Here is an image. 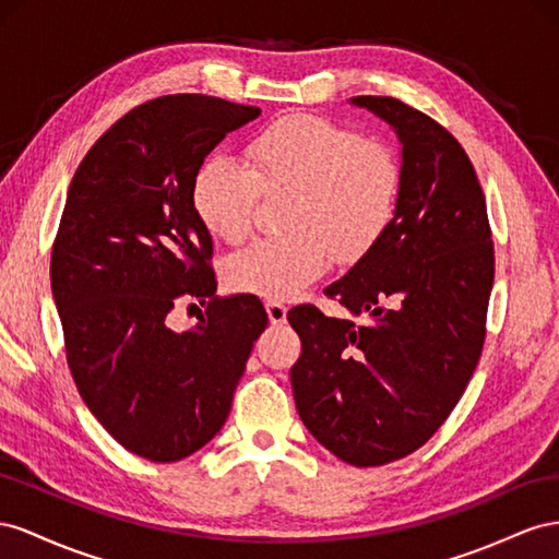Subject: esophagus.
<instances>
[{"label":"esophagus","mask_w":559,"mask_h":559,"mask_svg":"<svg viewBox=\"0 0 559 559\" xmlns=\"http://www.w3.org/2000/svg\"><path fill=\"white\" fill-rule=\"evenodd\" d=\"M266 313L271 323L283 325L285 318H288V307L281 305V301H266Z\"/></svg>","instance_id":"esophagus-1"}]
</instances>
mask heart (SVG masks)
I'll return each instance as SVG.
<instances>
[{
	"label": "heart",
	"instance_id": "heart-1",
	"mask_svg": "<svg viewBox=\"0 0 559 559\" xmlns=\"http://www.w3.org/2000/svg\"><path fill=\"white\" fill-rule=\"evenodd\" d=\"M403 168L379 140L316 115L269 123L246 147V164L211 156L191 180V203L203 227L225 243L252 234L262 194L283 205V236L260 238L225 266L238 293L295 297L321 278L332 258H365L391 229L401 203Z\"/></svg>",
	"mask_w": 559,
	"mask_h": 559
}]
</instances>
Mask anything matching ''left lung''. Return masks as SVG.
Masks as SVG:
<instances>
[{"label": "left lung", "mask_w": 559, "mask_h": 559, "mask_svg": "<svg viewBox=\"0 0 559 559\" xmlns=\"http://www.w3.org/2000/svg\"><path fill=\"white\" fill-rule=\"evenodd\" d=\"M403 142L386 236L325 288L360 323L288 311L301 340L293 393L311 436L350 466L417 452L464 395L487 337L493 241L483 187L459 140L389 95H356Z\"/></svg>", "instance_id": "left-lung-1"}]
</instances>
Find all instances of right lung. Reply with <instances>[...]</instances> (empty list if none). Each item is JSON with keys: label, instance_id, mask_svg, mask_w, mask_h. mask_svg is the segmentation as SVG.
<instances>
[{"label": "right lung", "instance_id": "1", "mask_svg": "<svg viewBox=\"0 0 559 559\" xmlns=\"http://www.w3.org/2000/svg\"><path fill=\"white\" fill-rule=\"evenodd\" d=\"M260 107L199 93L123 115L79 164L51 250V290L79 395L126 450L170 464L225 426L269 318L254 295L219 297L213 238L191 180ZM197 298L185 333L167 313Z\"/></svg>", "mask_w": 559, "mask_h": 559}]
</instances>
